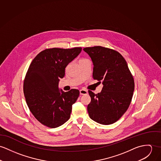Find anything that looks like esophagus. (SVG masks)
I'll return each mask as SVG.
<instances>
[{
    "label": "esophagus",
    "instance_id": "34e87169",
    "mask_svg": "<svg viewBox=\"0 0 161 161\" xmlns=\"http://www.w3.org/2000/svg\"><path fill=\"white\" fill-rule=\"evenodd\" d=\"M80 93L81 95H85L88 94V91L85 89H80Z\"/></svg>",
    "mask_w": 161,
    "mask_h": 161
}]
</instances>
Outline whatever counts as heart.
<instances>
[{
    "mask_svg": "<svg viewBox=\"0 0 161 161\" xmlns=\"http://www.w3.org/2000/svg\"><path fill=\"white\" fill-rule=\"evenodd\" d=\"M81 60H83V59H81Z\"/></svg>",
    "mask_w": 161,
    "mask_h": 161,
    "instance_id": "b5f03b06",
    "label": "heart"
}]
</instances>
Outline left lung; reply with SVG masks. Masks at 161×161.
I'll return each mask as SVG.
<instances>
[{
    "mask_svg": "<svg viewBox=\"0 0 161 161\" xmlns=\"http://www.w3.org/2000/svg\"><path fill=\"white\" fill-rule=\"evenodd\" d=\"M83 50L92 61L93 79L103 84L100 93L88 91L91 99L88 106L89 117L103 125L112 124L130 106L135 88L133 76L119 52L102 46Z\"/></svg>",
    "mask_w": 161,
    "mask_h": 161,
    "instance_id": "obj_1",
    "label": "left lung"
}]
</instances>
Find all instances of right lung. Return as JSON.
I'll return each mask as SVG.
<instances>
[{
	"label": "right lung",
	"instance_id": "add662e5",
	"mask_svg": "<svg viewBox=\"0 0 161 161\" xmlns=\"http://www.w3.org/2000/svg\"><path fill=\"white\" fill-rule=\"evenodd\" d=\"M81 47L46 49L36 55L26 72L23 92L32 114L42 125L57 128L70 117L72 105L79 90L59 91L60 78L65 76L67 65L81 53Z\"/></svg>",
	"mask_w": 161,
	"mask_h": 161
}]
</instances>
